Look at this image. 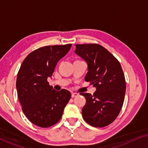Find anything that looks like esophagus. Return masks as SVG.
I'll return each mask as SVG.
<instances>
[{"instance_id": "34e87169", "label": "esophagus", "mask_w": 148, "mask_h": 148, "mask_svg": "<svg viewBox=\"0 0 148 148\" xmlns=\"http://www.w3.org/2000/svg\"><path fill=\"white\" fill-rule=\"evenodd\" d=\"M78 96V94H77V93H72L71 94V97L72 98H74V97H76V96Z\"/></svg>"}]
</instances>
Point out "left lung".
I'll list each match as a JSON object with an SVG mask.
<instances>
[{
    "label": "left lung",
    "mask_w": 148,
    "mask_h": 148,
    "mask_svg": "<svg viewBox=\"0 0 148 148\" xmlns=\"http://www.w3.org/2000/svg\"><path fill=\"white\" fill-rule=\"evenodd\" d=\"M75 52L88 64L85 81L96 88L93 96L80 94L86 99L83 118L93 127L107 126L116 119L124 102L126 84L120 62L99 44H75Z\"/></svg>",
    "instance_id": "left-lung-1"
}]
</instances>
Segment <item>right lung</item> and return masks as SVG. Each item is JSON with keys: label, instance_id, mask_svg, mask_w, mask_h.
Wrapping results in <instances>:
<instances>
[{"label": "right lung", "instance_id": "right-lung-1", "mask_svg": "<svg viewBox=\"0 0 148 148\" xmlns=\"http://www.w3.org/2000/svg\"><path fill=\"white\" fill-rule=\"evenodd\" d=\"M72 44L47 46L28 54L17 74V96L26 117L40 127H49L61 119L71 99L69 91L54 90L47 82L58 62L69 51Z\"/></svg>", "mask_w": 148, "mask_h": 148}]
</instances>
